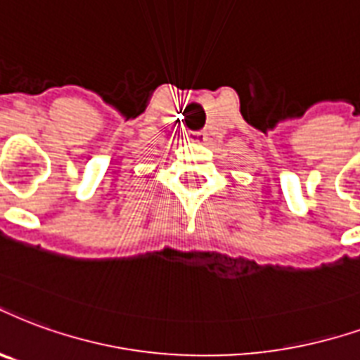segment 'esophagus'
I'll return each mask as SVG.
<instances>
[{
	"instance_id": "1",
	"label": "esophagus",
	"mask_w": 360,
	"mask_h": 360,
	"mask_svg": "<svg viewBox=\"0 0 360 360\" xmlns=\"http://www.w3.org/2000/svg\"><path fill=\"white\" fill-rule=\"evenodd\" d=\"M188 141H193V143H204V141H206V133H204V131H191V133H188Z\"/></svg>"
}]
</instances>
